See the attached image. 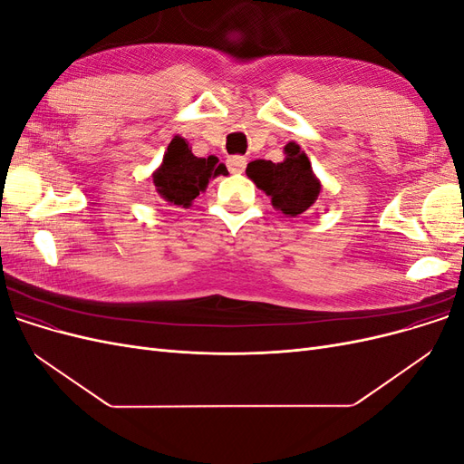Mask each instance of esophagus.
<instances>
[{"instance_id":"34e87169","label":"esophagus","mask_w":464,"mask_h":464,"mask_svg":"<svg viewBox=\"0 0 464 464\" xmlns=\"http://www.w3.org/2000/svg\"><path fill=\"white\" fill-rule=\"evenodd\" d=\"M246 164H247L246 157H230V159L227 160V166H228V170H230L232 174L244 172V170H246Z\"/></svg>"}]
</instances>
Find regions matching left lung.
Segmentation results:
<instances>
[{
  "label": "left lung",
  "instance_id": "left-lung-1",
  "mask_svg": "<svg viewBox=\"0 0 464 464\" xmlns=\"http://www.w3.org/2000/svg\"><path fill=\"white\" fill-rule=\"evenodd\" d=\"M283 162L254 160L246 168V174L254 184L269 195L273 207L288 217L302 215L310 208L319 195V181L312 172V164L296 143L285 147Z\"/></svg>",
  "mask_w": 464,
  "mask_h": 464
}]
</instances>
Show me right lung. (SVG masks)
Here are the masks:
<instances>
[{"instance_id": "right-lung-1", "label": "right lung", "mask_w": 464, "mask_h": 464, "mask_svg": "<svg viewBox=\"0 0 464 464\" xmlns=\"http://www.w3.org/2000/svg\"><path fill=\"white\" fill-rule=\"evenodd\" d=\"M227 172L217 157L198 159L181 137L172 139L162 159V166L152 176L162 199L172 205L189 207L207 188L208 179Z\"/></svg>"}]
</instances>
